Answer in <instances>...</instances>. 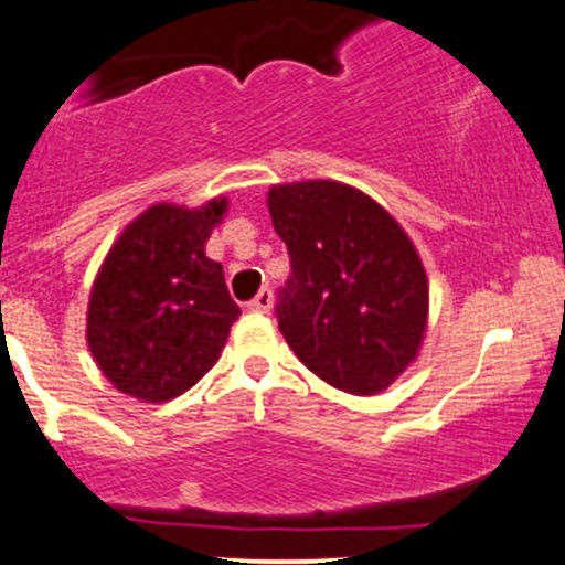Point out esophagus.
Segmentation results:
<instances>
[{
  "mask_svg": "<svg viewBox=\"0 0 565 565\" xmlns=\"http://www.w3.org/2000/svg\"><path fill=\"white\" fill-rule=\"evenodd\" d=\"M248 308H252V311H263V313L270 311V308H273V292H270V287L259 289V292L254 295V300L248 302Z\"/></svg>",
  "mask_w": 565,
  "mask_h": 565,
  "instance_id": "esophagus-1",
  "label": "esophagus"
}]
</instances>
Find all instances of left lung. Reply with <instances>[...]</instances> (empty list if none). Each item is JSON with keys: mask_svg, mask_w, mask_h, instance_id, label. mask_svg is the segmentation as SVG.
Returning a JSON list of instances; mask_svg holds the SVG:
<instances>
[{"mask_svg": "<svg viewBox=\"0 0 565 565\" xmlns=\"http://www.w3.org/2000/svg\"><path fill=\"white\" fill-rule=\"evenodd\" d=\"M289 273L276 317L308 371L352 395L387 390L417 358L427 276L401 224L347 183L302 181L267 194Z\"/></svg>", "mask_w": 565, "mask_h": 565, "instance_id": "8db88e82", "label": "left lung"}]
</instances>
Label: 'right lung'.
<instances>
[{
    "label": "right lung",
    "instance_id": "1",
    "mask_svg": "<svg viewBox=\"0 0 565 565\" xmlns=\"http://www.w3.org/2000/svg\"><path fill=\"white\" fill-rule=\"evenodd\" d=\"M227 200L203 207L153 205L110 248L88 300L86 338L116 390L173 401L222 354L241 308L205 241Z\"/></svg>",
    "mask_w": 565,
    "mask_h": 565
}]
</instances>
